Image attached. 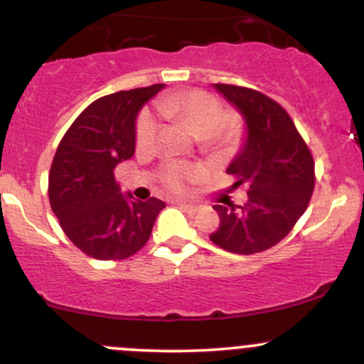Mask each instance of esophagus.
<instances>
[{
	"label": "esophagus",
	"mask_w": 364,
	"mask_h": 364,
	"mask_svg": "<svg viewBox=\"0 0 364 364\" xmlns=\"http://www.w3.org/2000/svg\"><path fill=\"white\" fill-rule=\"evenodd\" d=\"M174 203H176L178 207H181L183 210L190 212V214H195V212L198 210V205H195V203H186V202H181V200H176Z\"/></svg>",
	"instance_id": "obj_1"
}]
</instances>
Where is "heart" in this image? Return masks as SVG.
I'll return each mask as SVG.
<instances>
[{
	"mask_svg": "<svg viewBox=\"0 0 364 364\" xmlns=\"http://www.w3.org/2000/svg\"><path fill=\"white\" fill-rule=\"evenodd\" d=\"M161 114L178 121L188 132L198 136L203 149L214 154L232 150L243 136V123L237 116L225 114L223 102L205 90H186L162 97L157 102ZM157 121L150 112H144L136 121L135 139L141 149L152 147L157 136ZM205 169L183 161H168L161 166L159 178L162 185L174 193H185L202 181Z\"/></svg>",
	"mask_w": 364,
	"mask_h": 364,
	"instance_id": "b5f03b06",
	"label": "heart"
}]
</instances>
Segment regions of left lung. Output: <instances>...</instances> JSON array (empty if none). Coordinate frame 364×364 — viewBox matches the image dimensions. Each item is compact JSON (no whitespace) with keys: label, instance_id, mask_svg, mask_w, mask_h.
Masks as SVG:
<instances>
[{"label":"left lung","instance_id":"8db88e82","mask_svg":"<svg viewBox=\"0 0 364 364\" xmlns=\"http://www.w3.org/2000/svg\"><path fill=\"white\" fill-rule=\"evenodd\" d=\"M246 124V139L228 173L250 186L243 207L215 205L210 240L231 253L252 255L284 240L304 214L315 188V162L286 109L262 92L214 83Z\"/></svg>","mask_w":364,"mask_h":364}]
</instances>
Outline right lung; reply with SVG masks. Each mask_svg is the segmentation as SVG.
<instances>
[{
    "mask_svg": "<svg viewBox=\"0 0 364 364\" xmlns=\"http://www.w3.org/2000/svg\"><path fill=\"white\" fill-rule=\"evenodd\" d=\"M164 83L104 95L65 133L49 171V203L70 241L97 260H124L149 241L159 198L123 195L114 168L135 152V121Z\"/></svg>",
    "mask_w": 364,
    "mask_h": 364,
    "instance_id": "add662e5",
    "label": "right lung"
}]
</instances>
